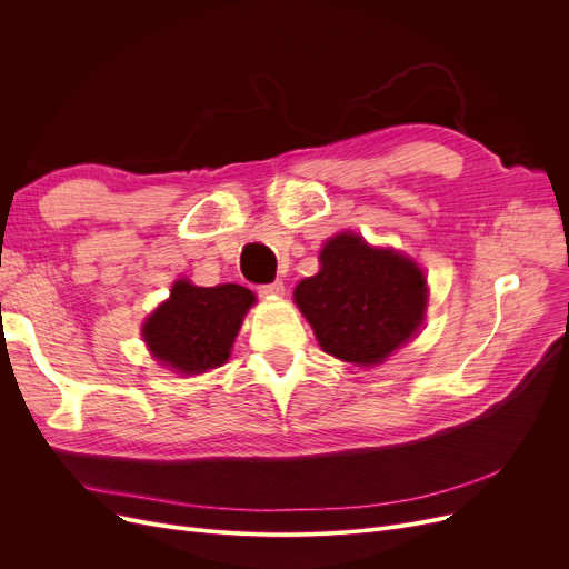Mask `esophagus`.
I'll use <instances>...</instances> for the list:
<instances>
[{
	"label": "esophagus",
	"instance_id": "34e87169",
	"mask_svg": "<svg viewBox=\"0 0 569 569\" xmlns=\"http://www.w3.org/2000/svg\"><path fill=\"white\" fill-rule=\"evenodd\" d=\"M258 292H260V295H267V297H274V295H283V281H272V283H262V286H258Z\"/></svg>",
	"mask_w": 569,
	"mask_h": 569
}]
</instances>
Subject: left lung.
<instances>
[{
	"label": "left lung",
	"mask_w": 569,
	"mask_h": 569,
	"mask_svg": "<svg viewBox=\"0 0 569 569\" xmlns=\"http://www.w3.org/2000/svg\"><path fill=\"white\" fill-rule=\"evenodd\" d=\"M295 302L325 352L369 367L420 327L427 279L408 258L341 232L320 251V272L297 283Z\"/></svg>",
	"instance_id": "obj_1"
}]
</instances>
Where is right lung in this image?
Here are the masks:
<instances>
[{"label":"right lung","instance_id":"obj_1","mask_svg":"<svg viewBox=\"0 0 569 569\" xmlns=\"http://www.w3.org/2000/svg\"><path fill=\"white\" fill-rule=\"evenodd\" d=\"M253 302V292L234 283L198 288L179 281L170 300L144 322L142 337L157 360L179 373L217 369L230 357L239 325Z\"/></svg>","mask_w":569,"mask_h":569}]
</instances>
